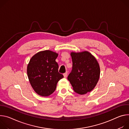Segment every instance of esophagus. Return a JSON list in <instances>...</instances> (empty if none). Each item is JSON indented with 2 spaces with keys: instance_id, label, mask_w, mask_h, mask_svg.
I'll return each instance as SVG.
<instances>
[{
  "instance_id": "esophagus-1",
  "label": "esophagus",
  "mask_w": 129,
  "mask_h": 129,
  "mask_svg": "<svg viewBox=\"0 0 129 129\" xmlns=\"http://www.w3.org/2000/svg\"><path fill=\"white\" fill-rule=\"evenodd\" d=\"M67 75H68V72H66V73H64V74H63V76H64V77H67Z\"/></svg>"
}]
</instances>
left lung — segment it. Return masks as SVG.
I'll use <instances>...</instances> for the list:
<instances>
[{"instance_id":"1","label":"left lung","mask_w":129,"mask_h":129,"mask_svg":"<svg viewBox=\"0 0 129 129\" xmlns=\"http://www.w3.org/2000/svg\"><path fill=\"white\" fill-rule=\"evenodd\" d=\"M72 69L68 79L74 91L81 95L91 92L99 78L100 68L95 57L89 52L71 53Z\"/></svg>"}]
</instances>
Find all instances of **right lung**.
<instances>
[{
  "instance_id": "right-lung-1",
  "label": "right lung",
  "mask_w": 129,
  "mask_h": 129,
  "mask_svg": "<svg viewBox=\"0 0 129 129\" xmlns=\"http://www.w3.org/2000/svg\"><path fill=\"white\" fill-rule=\"evenodd\" d=\"M58 54L49 50L34 55L27 67L28 80L34 90L42 96H48L56 90L58 81L63 77L58 72L55 60Z\"/></svg>"
}]
</instances>
